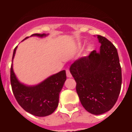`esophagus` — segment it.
Instances as JSON below:
<instances>
[{
	"instance_id": "34e87169",
	"label": "esophagus",
	"mask_w": 132,
	"mask_h": 132,
	"mask_svg": "<svg viewBox=\"0 0 132 132\" xmlns=\"http://www.w3.org/2000/svg\"><path fill=\"white\" fill-rule=\"evenodd\" d=\"M66 75H67V77H68V78H71V77H72V75L70 73L69 69H67V70H66Z\"/></svg>"
}]
</instances>
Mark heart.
Wrapping results in <instances>:
<instances>
[{
  "instance_id": "b5f03b06",
  "label": "heart",
  "mask_w": 132,
  "mask_h": 132,
  "mask_svg": "<svg viewBox=\"0 0 132 132\" xmlns=\"http://www.w3.org/2000/svg\"><path fill=\"white\" fill-rule=\"evenodd\" d=\"M81 44H79V47H81ZM93 48H94V47L93 45H88V46H87V51L88 53L89 52H91V51L93 50Z\"/></svg>"
}]
</instances>
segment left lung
Instances as JSON below:
<instances>
[{"mask_svg":"<svg viewBox=\"0 0 132 132\" xmlns=\"http://www.w3.org/2000/svg\"><path fill=\"white\" fill-rule=\"evenodd\" d=\"M97 37L100 51L75 61L70 71L76 81V92L84 109L91 114H101L112 109L118 98L122 74L114 45L104 37Z\"/></svg>","mask_w":132,"mask_h":132,"instance_id":"1","label":"left lung"}]
</instances>
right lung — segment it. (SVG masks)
<instances>
[{"instance_id":"obj_1","label":"right lung","mask_w":132,"mask_h":132,"mask_svg":"<svg viewBox=\"0 0 132 132\" xmlns=\"http://www.w3.org/2000/svg\"><path fill=\"white\" fill-rule=\"evenodd\" d=\"M32 36L45 37L46 34H34ZM28 38L26 37V39ZM17 48L13 52L12 60L16 53ZM11 85L15 98L24 110L30 114L45 117L52 114L57 108L59 93L66 81V72L62 70L57 73L48 77L37 85L29 86L21 83L13 70V64L10 72Z\"/></svg>"}]
</instances>
